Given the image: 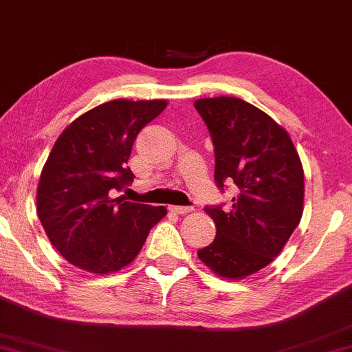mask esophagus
<instances>
[{
	"mask_svg": "<svg viewBox=\"0 0 352 352\" xmlns=\"http://www.w3.org/2000/svg\"><path fill=\"white\" fill-rule=\"evenodd\" d=\"M168 210L173 213H179V215H185V213H190L192 212V207H180V205H172V207H168Z\"/></svg>",
	"mask_w": 352,
	"mask_h": 352,
	"instance_id": "34e87169",
	"label": "esophagus"
}]
</instances>
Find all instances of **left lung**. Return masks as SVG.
<instances>
[{"label":"left lung","instance_id":"1","mask_svg":"<svg viewBox=\"0 0 352 352\" xmlns=\"http://www.w3.org/2000/svg\"><path fill=\"white\" fill-rule=\"evenodd\" d=\"M215 147V182L235 184L232 207H205L217 236L199 250L213 273L241 280L270 265L300 225L305 172L292 137L236 98L195 100Z\"/></svg>","mask_w":352,"mask_h":352}]
</instances>
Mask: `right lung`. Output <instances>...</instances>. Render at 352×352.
Here are the masks:
<instances>
[{
	"mask_svg": "<svg viewBox=\"0 0 352 352\" xmlns=\"http://www.w3.org/2000/svg\"><path fill=\"white\" fill-rule=\"evenodd\" d=\"M167 100L116 99L79 116L58 137L39 177L38 217L54 248L84 272L132 263L165 207L114 199L134 180L127 167L137 134Z\"/></svg>",
	"mask_w": 352,
	"mask_h": 352,
	"instance_id": "right-lung-1",
	"label": "right lung"
}]
</instances>
